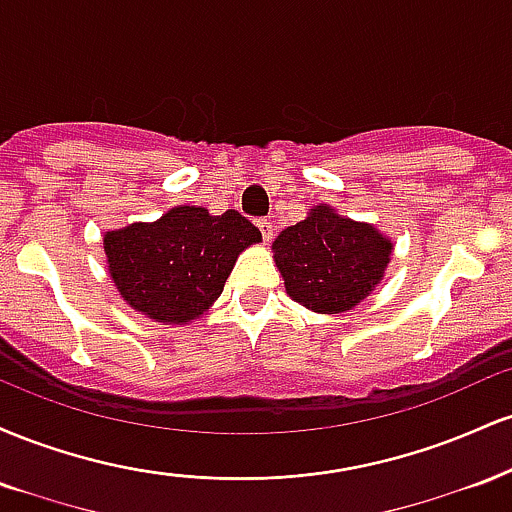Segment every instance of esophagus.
<instances>
[{
  "mask_svg": "<svg viewBox=\"0 0 512 512\" xmlns=\"http://www.w3.org/2000/svg\"><path fill=\"white\" fill-rule=\"evenodd\" d=\"M257 228H260V233H262L264 243H269V240H272V236H274V226H272V221L260 219V221H257Z\"/></svg>",
  "mask_w": 512,
  "mask_h": 512,
  "instance_id": "34e87169",
  "label": "esophagus"
}]
</instances>
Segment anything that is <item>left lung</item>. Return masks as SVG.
<instances>
[{"label":"left lung","instance_id":"obj_1","mask_svg":"<svg viewBox=\"0 0 512 512\" xmlns=\"http://www.w3.org/2000/svg\"><path fill=\"white\" fill-rule=\"evenodd\" d=\"M286 293L313 313H346L383 281L392 240L370 223L339 216L327 204L310 209L272 243Z\"/></svg>","mask_w":512,"mask_h":512}]
</instances>
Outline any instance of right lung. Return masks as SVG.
Wrapping results in <instances>:
<instances>
[{
  "label": "right lung",
  "mask_w": 512,
  "mask_h": 512,
  "mask_svg": "<svg viewBox=\"0 0 512 512\" xmlns=\"http://www.w3.org/2000/svg\"><path fill=\"white\" fill-rule=\"evenodd\" d=\"M262 233L236 209L211 216L175 207L154 223H132L103 238L117 291L134 310L166 325H187L221 296L238 255Z\"/></svg>",
  "instance_id": "right-lung-1"
}]
</instances>
